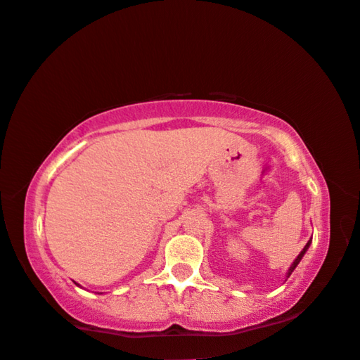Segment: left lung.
<instances>
[{
	"label": "left lung",
	"mask_w": 360,
	"mask_h": 360,
	"mask_svg": "<svg viewBox=\"0 0 360 360\" xmlns=\"http://www.w3.org/2000/svg\"><path fill=\"white\" fill-rule=\"evenodd\" d=\"M310 245H311V240H308V243L305 245V248H303V250L300 251V255H298V256L295 257V261H293V262H292V266L288 267V271H287V274H285V279H288V277H290V274L293 272V269H295V267L298 266V262L302 261V257L305 256V252L308 251V248H310Z\"/></svg>",
	"instance_id": "8db88e82"
}]
</instances>
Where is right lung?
Here are the masks:
<instances>
[{
  "instance_id": "1",
  "label": "right lung",
  "mask_w": 360,
  "mask_h": 360,
  "mask_svg": "<svg viewBox=\"0 0 360 360\" xmlns=\"http://www.w3.org/2000/svg\"><path fill=\"white\" fill-rule=\"evenodd\" d=\"M77 285H78V283H77ZM99 293H103V292H99Z\"/></svg>"
}]
</instances>
